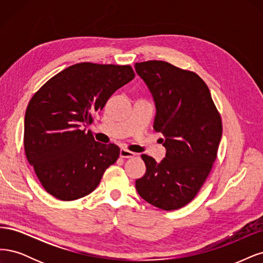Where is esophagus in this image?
<instances>
[{"label":"esophagus","instance_id":"obj_1","mask_svg":"<svg viewBox=\"0 0 263 263\" xmlns=\"http://www.w3.org/2000/svg\"><path fill=\"white\" fill-rule=\"evenodd\" d=\"M134 156H135V154L131 151H128L125 148L120 149V157H122V158H131V157H134Z\"/></svg>","mask_w":263,"mask_h":263}]
</instances>
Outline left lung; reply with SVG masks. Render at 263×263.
<instances>
[{
    "label": "left lung",
    "instance_id": "8db88e82",
    "mask_svg": "<svg viewBox=\"0 0 263 263\" xmlns=\"http://www.w3.org/2000/svg\"><path fill=\"white\" fill-rule=\"evenodd\" d=\"M134 67L153 96V128L163 133L166 148L160 163L141 156L146 173L135 181V188L158 209H180L197 196L215 162L223 131L221 116L198 74L156 60Z\"/></svg>",
    "mask_w": 263,
    "mask_h": 263
}]
</instances>
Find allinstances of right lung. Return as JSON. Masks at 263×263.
Masks as SVG:
<instances>
[{
	"instance_id": "add662e5",
	"label": "right lung",
	"mask_w": 263,
	"mask_h": 263,
	"mask_svg": "<svg viewBox=\"0 0 263 263\" xmlns=\"http://www.w3.org/2000/svg\"><path fill=\"white\" fill-rule=\"evenodd\" d=\"M130 65L83 62L50 79L25 114L24 147L45 190L62 201L87 196L120 148L96 142L86 126L114 92L134 79Z\"/></svg>"
}]
</instances>
